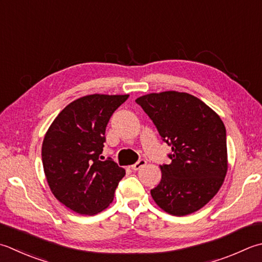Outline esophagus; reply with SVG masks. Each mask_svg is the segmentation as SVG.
Returning <instances> with one entry per match:
<instances>
[{"instance_id":"34e87169","label":"esophagus","mask_w":262,"mask_h":262,"mask_svg":"<svg viewBox=\"0 0 262 262\" xmlns=\"http://www.w3.org/2000/svg\"><path fill=\"white\" fill-rule=\"evenodd\" d=\"M146 165V160L145 159H140V160H138L135 165H133L132 166V169L133 170H138V169H141V168H143Z\"/></svg>"}]
</instances>
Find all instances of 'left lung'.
Returning <instances> with one entry per match:
<instances>
[{
  "label": "left lung",
  "mask_w": 262,
  "mask_h": 262,
  "mask_svg": "<svg viewBox=\"0 0 262 262\" xmlns=\"http://www.w3.org/2000/svg\"><path fill=\"white\" fill-rule=\"evenodd\" d=\"M171 146V162L151 189L155 202L173 216L198 211L216 195L227 172L226 128L198 97L181 92L151 93L135 100Z\"/></svg>",
  "instance_id": "8db88e82"
}]
</instances>
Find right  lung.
Wrapping results in <instances>:
<instances>
[{"label":"right lung","instance_id":"obj_1","mask_svg":"<svg viewBox=\"0 0 262 262\" xmlns=\"http://www.w3.org/2000/svg\"><path fill=\"white\" fill-rule=\"evenodd\" d=\"M129 95L93 94L71 102L46 132L42 161L53 195L79 214H95L109 207L125 176L111 158L101 161L105 128Z\"/></svg>","mask_w":262,"mask_h":262}]
</instances>
